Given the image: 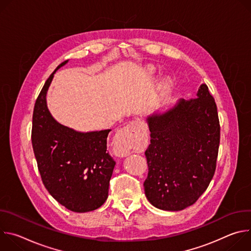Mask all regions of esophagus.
Returning <instances> with one entry per match:
<instances>
[{
	"mask_svg": "<svg viewBox=\"0 0 251 251\" xmlns=\"http://www.w3.org/2000/svg\"><path fill=\"white\" fill-rule=\"evenodd\" d=\"M140 138V128L136 121H131L120 129L115 140V148L120 156H127Z\"/></svg>",
	"mask_w": 251,
	"mask_h": 251,
	"instance_id": "1",
	"label": "esophagus"
}]
</instances>
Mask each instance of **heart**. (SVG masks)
<instances>
[{
    "label": "heart",
    "mask_w": 251,
    "mask_h": 251,
    "mask_svg": "<svg viewBox=\"0 0 251 251\" xmlns=\"http://www.w3.org/2000/svg\"><path fill=\"white\" fill-rule=\"evenodd\" d=\"M145 73H146V75H153L155 74V67L152 66V65H148L147 67H145ZM168 84H169L168 80L165 79V80L163 81V85L166 86V85H168Z\"/></svg>",
    "instance_id": "b5f03b06"
}]
</instances>
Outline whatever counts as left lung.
<instances>
[{"mask_svg":"<svg viewBox=\"0 0 251 251\" xmlns=\"http://www.w3.org/2000/svg\"><path fill=\"white\" fill-rule=\"evenodd\" d=\"M151 144L145 195L157 208L182 210L194 204L214 175L221 127L217 104L205 84L197 98L180 99L147 119Z\"/></svg>","mask_w":251,"mask_h":251,"instance_id":"1","label":"left lung"}]
</instances>
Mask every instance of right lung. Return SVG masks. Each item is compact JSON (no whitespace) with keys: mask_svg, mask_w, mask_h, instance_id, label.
<instances>
[{"mask_svg":"<svg viewBox=\"0 0 251 251\" xmlns=\"http://www.w3.org/2000/svg\"><path fill=\"white\" fill-rule=\"evenodd\" d=\"M60 63L46 81L32 114L31 143L43 183L60 204L75 212L100 207L108 198L115 161L107 153L110 129L79 132L58 123L47 93Z\"/></svg>","mask_w":251,"mask_h":251,"instance_id":"add662e5","label":"right lung"}]
</instances>
